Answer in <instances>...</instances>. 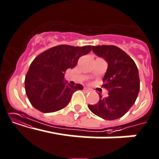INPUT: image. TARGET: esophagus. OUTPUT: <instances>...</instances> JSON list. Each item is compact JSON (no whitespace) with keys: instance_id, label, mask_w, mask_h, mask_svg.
<instances>
[{"instance_id":"34e87169","label":"esophagus","mask_w":159,"mask_h":159,"mask_svg":"<svg viewBox=\"0 0 159 159\" xmlns=\"http://www.w3.org/2000/svg\"><path fill=\"white\" fill-rule=\"evenodd\" d=\"M84 91H85V92H90V91H91V90H90V89H88V88H84Z\"/></svg>"}]
</instances>
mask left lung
<instances>
[{"mask_svg":"<svg viewBox=\"0 0 159 159\" xmlns=\"http://www.w3.org/2000/svg\"><path fill=\"white\" fill-rule=\"evenodd\" d=\"M92 51L108 63L103 78V87L108 96L100 99L96 105H88L93 114L106 120H114L123 116L133 106L140 91L138 69L134 60L114 45L93 46Z\"/></svg>","mask_w":159,"mask_h":159,"instance_id":"8db88e82","label":"left lung"}]
</instances>
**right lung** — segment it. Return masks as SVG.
Masks as SVG:
<instances>
[{
	"label": "right lung",
	"mask_w": 159,
	"mask_h": 159,
	"mask_svg": "<svg viewBox=\"0 0 159 159\" xmlns=\"http://www.w3.org/2000/svg\"><path fill=\"white\" fill-rule=\"evenodd\" d=\"M92 47L58 45L39 54L31 63L25 79V90L30 103L44 113L54 112L67 106L75 90H83L65 80V72L73 69L81 56Z\"/></svg>",
	"instance_id": "1"
}]
</instances>
